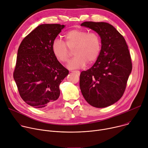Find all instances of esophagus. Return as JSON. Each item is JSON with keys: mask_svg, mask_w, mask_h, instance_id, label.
I'll return each mask as SVG.
<instances>
[{"mask_svg": "<svg viewBox=\"0 0 148 148\" xmlns=\"http://www.w3.org/2000/svg\"><path fill=\"white\" fill-rule=\"evenodd\" d=\"M72 73H75L77 75H80V72L79 71H71Z\"/></svg>", "mask_w": 148, "mask_h": 148, "instance_id": "34e87169", "label": "esophagus"}]
</instances>
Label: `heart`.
<instances>
[{
  "label": "heart",
  "instance_id": "b5f03b06",
  "mask_svg": "<svg viewBox=\"0 0 148 148\" xmlns=\"http://www.w3.org/2000/svg\"><path fill=\"white\" fill-rule=\"evenodd\" d=\"M65 43L55 38L52 45V51L56 60L65 63L70 56V50L75 55L69 62L68 67L76 69L84 66L87 62H93L99 55L101 47L100 37L97 34L84 29H74L64 35Z\"/></svg>",
  "mask_w": 148,
  "mask_h": 148
}]
</instances>
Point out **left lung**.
I'll use <instances>...</instances> for the list:
<instances>
[{
    "label": "left lung",
    "instance_id": "8db88e82",
    "mask_svg": "<svg viewBox=\"0 0 148 148\" xmlns=\"http://www.w3.org/2000/svg\"><path fill=\"white\" fill-rule=\"evenodd\" d=\"M81 25L96 32L102 44L96 62L80 74L82 93L94 107L109 106L119 101L125 90L132 70L129 49L124 37L110 24L86 21Z\"/></svg>",
    "mask_w": 148,
    "mask_h": 148
}]
</instances>
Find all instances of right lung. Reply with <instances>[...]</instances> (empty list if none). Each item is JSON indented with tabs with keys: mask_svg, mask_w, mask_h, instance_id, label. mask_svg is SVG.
Returning a JSON list of instances; mask_svg holds the SVG:
<instances>
[{
	"mask_svg": "<svg viewBox=\"0 0 148 148\" xmlns=\"http://www.w3.org/2000/svg\"><path fill=\"white\" fill-rule=\"evenodd\" d=\"M64 27L41 24L19 46L14 78L23 100L34 108L52 105L60 97V83L69 74L52 51L53 41Z\"/></svg>",
	"mask_w": 148,
	"mask_h": 148,
	"instance_id": "obj_1",
	"label": "right lung"
}]
</instances>
